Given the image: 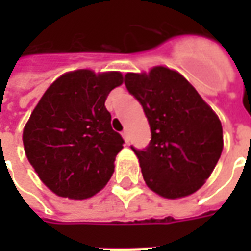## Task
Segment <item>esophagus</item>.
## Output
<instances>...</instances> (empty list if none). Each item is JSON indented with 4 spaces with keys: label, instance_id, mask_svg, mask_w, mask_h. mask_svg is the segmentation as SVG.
<instances>
[{
    "label": "esophagus",
    "instance_id": "1",
    "mask_svg": "<svg viewBox=\"0 0 251 251\" xmlns=\"http://www.w3.org/2000/svg\"><path fill=\"white\" fill-rule=\"evenodd\" d=\"M121 134H122V137H124V140H125L126 142H129V131L124 130Z\"/></svg>",
    "mask_w": 251,
    "mask_h": 251
}]
</instances>
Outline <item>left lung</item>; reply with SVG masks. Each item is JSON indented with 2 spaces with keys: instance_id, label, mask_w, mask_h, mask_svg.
I'll return each instance as SVG.
<instances>
[{
  "instance_id": "8db88e82",
  "label": "left lung",
  "mask_w": 251,
  "mask_h": 251,
  "mask_svg": "<svg viewBox=\"0 0 251 251\" xmlns=\"http://www.w3.org/2000/svg\"><path fill=\"white\" fill-rule=\"evenodd\" d=\"M127 91L141 103L152 138L136 149L149 188L168 199L194 194L215 168L223 149L218 115L179 72L154 67L125 75Z\"/></svg>"
}]
</instances>
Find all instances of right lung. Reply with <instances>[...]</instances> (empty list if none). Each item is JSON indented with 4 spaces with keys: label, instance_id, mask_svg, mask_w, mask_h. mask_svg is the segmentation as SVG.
<instances>
[{
    "label": "right lung",
    "instance_id": "1",
    "mask_svg": "<svg viewBox=\"0 0 251 251\" xmlns=\"http://www.w3.org/2000/svg\"><path fill=\"white\" fill-rule=\"evenodd\" d=\"M121 72H67L48 87L23 133L25 154L44 184L63 198L87 199L107 184L124 140L104 102Z\"/></svg>",
    "mask_w": 251,
    "mask_h": 251
}]
</instances>
